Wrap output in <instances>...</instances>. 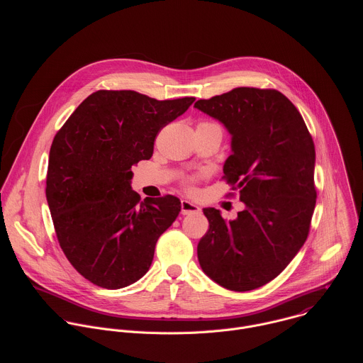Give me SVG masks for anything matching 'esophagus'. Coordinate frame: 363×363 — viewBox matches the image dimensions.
I'll use <instances>...</instances> for the list:
<instances>
[{
  "instance_id": "esophagus-1",
  "label": "esophagus",
  "mask_w": 363,
  "mask_h": 363,
  "mask_svg": "<svg viewBox=\"0 0 363 363\" xmlns=\"http://www.w3.org/2000/svg\"><path fill=\"white\" fill-rule=\"evenodd\" d=\"M201 211L199 206L188 199L181 201V214L182 216H191V214H198Z\"/></svg>"
}]
</instances>
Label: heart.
Segmentation results:
<instances>
[{
  "label": "heart",
  "instance_id": "heart-1",
  "mask_svg": "<svg viewBox=\"0 0 363 363\" xmlns=\"http://www.w3.org/2000/svg\"><path fill=\"white\" fill-rule=\"evenodd\" d=\"M201 123H210V122H201Z\"/></svg>",
  "mask_w": 363,
  "mask_h": 363
}]
</instances>
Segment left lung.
I'll list each match as a JSON object with an SVG mask.
<instances>
[{
    "mask_svg": "<svg viewBox=\"0 0 363 363\" xmlns=\"http://www.w3.org/2000/svg\"><path fill=\"white\" fill-rule=\"evenodd\" d=\"M194 108L231 135L224 179L244 210L225 221L203 208L210 228L198 242L202 272L233 291L276 279L303 247L316 205L315 143L293 103L274 89L237 87Z\"/></svg>",
    "mask_w": 363,
    "mask_h": 363,
    "instance_id": "8db88e82",
    "label": "left lung"
}]
</instances>
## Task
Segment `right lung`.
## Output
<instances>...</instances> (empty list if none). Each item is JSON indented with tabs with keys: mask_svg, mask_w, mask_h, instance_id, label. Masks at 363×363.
Here are the masks:
<instances>
[{
	"mask_svg": "<svg viewBox=\"0 0 363 363\" xmlns=\"http://www.w3.org/2000/svg\"><path fill=\"white\" fill-rule=\"evenodd\" d=\"M195 97L157 100L133 90H97L84 99L50 147L45 196L72 266L103 289L146 274L158 238L181 211L174 195L140 196L132 167L153 153L158 132Z\"/></svg>",
	"mask_w": 363,
	"mask_h": 363,
	"instance_id": "add662e5",
	"label": "right lung"
}]
</instances>
